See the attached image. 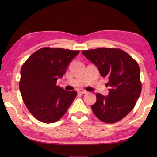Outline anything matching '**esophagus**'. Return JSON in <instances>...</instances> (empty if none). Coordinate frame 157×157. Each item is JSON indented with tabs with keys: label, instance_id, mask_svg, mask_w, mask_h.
<instances>
[{
	"label": "esophagus",
	"instance_id": "34e87169",
	"mask_svg": "<svg viewBox=\"0 0 157 157\" xmlns=\"http://www.w3.org/2000/svg\"><path fill=\"white\" fill-rule=\"evenodd\" d=\"M78 92L79 93V94H86V93H87V91L84 89H79Z\"/></svg>",
	"mask_w": 157,
	"mask_h": 157
}]
</instances>
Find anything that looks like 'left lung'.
<instances>
[{
	"instance_id": "obj_1",
	"label": "left lung",
	"mask_w": 157,
	"mask_h": 157,
	"mask_svg": "<svg viewBox=\"0 0 157 157\" xmlns=\"http://www.w3.org/2000/svg\"><path fill=\"white\" fill-rule=\"evenodd\" d=\"M82 54L97 66L102 77H107L108 96L96 94L91 109L100 121L114 123L125 117L136 105L142 86L136 61L119 48H100L82 50Z\"/></svg>"
}]
</instances>
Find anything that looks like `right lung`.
Segmentation results:
<instances>
[{"instance_id": "right-lung-1", "label": "right lung", "mask_w": 157, "mask_h": 157, "mask_svg": "<svg viewBox=\"0 0 157 157\" xmlns=\"http://www.w3.org/2000/svg\"><path fill=\"white\" fill-rule=\"evenodd\" d=\"M79 52L60 48L44 47L25 61L21 69L19 89L29 111L45 123L62 118L77 95L57 86L71 61Z\"/></svg>"}]
</instances>
